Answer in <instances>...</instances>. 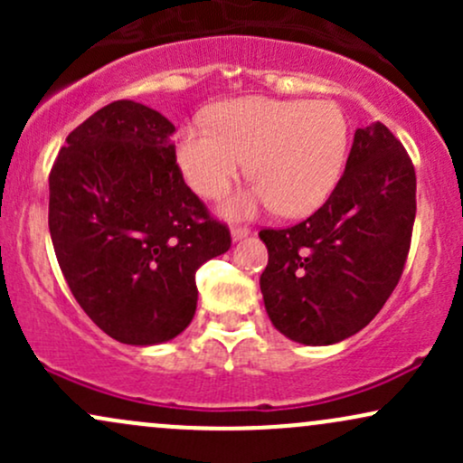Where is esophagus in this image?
Listing matches in <instances>:
<instances>
[{
  "instance_id": "obj_1",
  "label": "esophagus",
  "mask_w": 463,
  "mask_h": 463,
  "mask_svg": "<svg viewBox=\"0 0 463 463\" xmlns=\"http://www.w3.org/2000/svg\"><path fill=\"white\" fill-rule=\"evenodd\" d=\"M232 239H235V241H239V239H243V237H248L250 235V228L248 226H232Z\"/></svg>"
}]
</instances>
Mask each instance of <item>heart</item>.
<instances>
[{"label": "heart", "mask_w": 463, "mask_h": 463, "mask_svg": "<svg viewBox=\"0 0 463 463\" xmlns=\"http://www.w3.org/2000/svg\"><path fill=\"white\" fill-rule=\"evenodd\" d=\"M348 141V117L331 99L243 98L211 110L209 128H183L176 158L187 183L209 200L228 194L248 158L257 184L232 200L228 213L276 206L280 215L300 217L333 194Z\"/></svg>", "instance_id": "1"}]
</instances>
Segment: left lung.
<instances>
[{
	"label": "left lung",
	"mask_w": 463,
	"mask_h": 463,
	"mask_svg": "<svg viewBox=\"0 0 463 463\" xmlns=\"http://www.w3.org/2000/svg\"><path fill=\"white\" fill-rule=\"evenodd\" d=\"M416 220V169L381 121L354 132L346 169L316 213L263 228L261 294L285 337L328 346L368 326L401 280Z\"/></svg>",
	"instance_id": "left-lung-1"
}]
</instances>
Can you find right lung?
Returning <instances> with one entry per match:
<instances>
[{"label": "right lung", "mask_w": 463, "mask_h": 463, "mask_svg": "<svg viewBox=\"0 0 463 463\" xmlns=\"http://www.w3.org/2000/svg\"><path fill=\"white\" fill-rule=\"evenodd\" d=\"M172 121L117 99L69 132L50 172V235L73 298L121 344L169 342L194 320L195 272L231 248L176 163Z\"/></svg>", "instance_id": "obj_1"}]
</instances>
